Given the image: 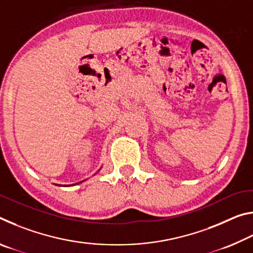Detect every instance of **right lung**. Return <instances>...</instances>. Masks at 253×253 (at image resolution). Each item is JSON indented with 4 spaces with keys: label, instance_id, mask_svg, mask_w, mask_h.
<instances>
[{
    "label": "right lung",
    "instance_id": "add662e5",
    "mask_svg": "<svg viewBox=\"0 0 253 253\" xmlns=\"http://www.w3.org/2000/svg\"><path fill=\"white\" fill-rule=\"evenodd\" d=\"M84 182V181H83ZM81 182H79V183H77V184H80ZM55 185H57V184H55ZM72 185H74V184H72ZM75 185H76V184H75ZM59 186H71V185H59Z\"/></svg>",
    "mask_w": 253,
    "mask_h": 253
}]
</instances>
